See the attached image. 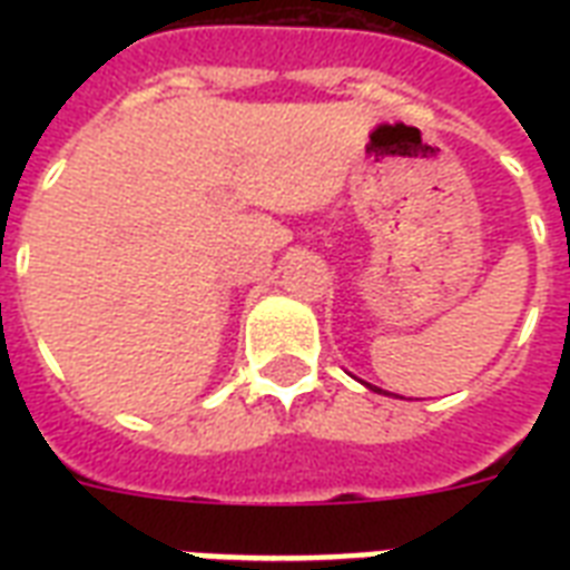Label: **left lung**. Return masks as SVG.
<instances>
[{
  "label": "left lung",
  "mask_w": 570,
  "mask_h": 570,
  "mask_svg": "<svg viewBox=\"0 0 570 570\" xmlns=\"http://www.w3.org/2000/svg\"><path fill=\"white\" fill-rule=\"evenodd\" d=\"M373 390H375V387H373Z\"/></svg>",
  "instance_id": "8db88e82"
}]
</instances>
